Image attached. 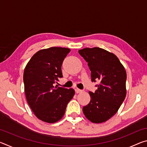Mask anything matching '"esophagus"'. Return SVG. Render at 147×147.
I'll list each match as a JSON object with an SVG mask.
<instances>
[{"label":"esophagus","instance_id":"34e87169","mask_svg":"<svg viewBox=\"0 0 147 147\" xmlns=\"http://www.w3.org/2000/svg\"><path fill=\"white\" fill-rule=\"evenodd\" d=\"M75 91L76 93H81V92H82L83 90H81V89H80L78 88H76L75 89Z\"/></svg>","mask_w":147,"mask_h":147}]
</instances>
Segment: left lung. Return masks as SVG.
Masks as SVG:
<instances>
[{
	"mask_svg": "<svg viewBox=\"0 0 147 147\" xmlns=\"http://www.w3.org/2000/svg\"><path fill=\"white\" fill-rule=\"evenodd\" d=\"M78 53L88 62L91 81L99 82L97 89L89 92L91 100L83 112L92 123L106 122L117 112L126 97L125 69L115 54L103 49L85 48Z\"/></svg>",
	"mask_w": 147,
	"mask_h": 147,
	"instance_id": "left-lung-1",
	"label": "left lung"
}]
</instances>
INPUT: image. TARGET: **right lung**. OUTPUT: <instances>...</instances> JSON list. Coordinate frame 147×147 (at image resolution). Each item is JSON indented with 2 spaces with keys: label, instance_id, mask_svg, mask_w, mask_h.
<instances>
[{
  "label": "right lung",
  "instance_id": "obj_1",
  "mask_svg": "<svg viewBox=\"0 0 147 147\" xmlns=\"http://www.w3.org/2000/svg\"><path fill=\"white\" fill-rule=\"evenodd\" d=\"M70 51L67 48L54 47L40 50L24 69L23 81L27 102L35 115L46 123L60 120L75 93L73 88L54 86L63 77L61 65Z\"/></svg>",
  "mask_w": 147,
  "mask_h": 147
}]
</instances>
